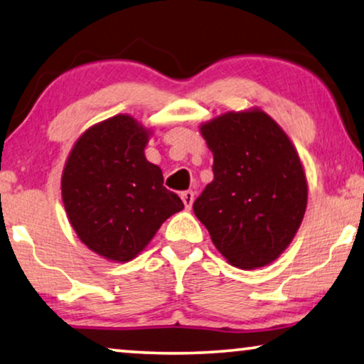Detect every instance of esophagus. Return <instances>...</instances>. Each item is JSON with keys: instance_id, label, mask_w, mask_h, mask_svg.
Returning a JSON list of instances; mask_svg holds the SVG:
<instances>
[{"instance_id": "esophagus-1", "label": "esophagus", "mask_w": 364, "mask_h": 364, "mask_svg": "<svg viewBox=\"0 0 364 364\" xmlns=\"http://www.w3.org/2000/svg\"><path fill=\"white\" fill-rule=\"evenodd\" d=\"M181 198H182L183 205H186V208H187V210H191V208H192V203H193V198H196V193H193L192 191L182 192V196H181Z\"/></svg>"}]
</instances>
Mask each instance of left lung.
I'll list each match as a JSON object with an SVG mask.
<instances>
[{"instance_id": "left-lung-1", "label": "left lung", "mask_w": 364, "mask_h": 364, "mask_svg": "<svg viewBox=\"0 0 364 364\" xmlns=\"http://www.w3.org/2000/svg\"><path fill=\"white\" fill-rule=\"evenodd\" d=\"M198 129L213 154V181L193 213L230 265H270L306 210L308 181L295 146L260 107L223 112Z\"/></svg>"}]
</instances>
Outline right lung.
Segmentation results:
<instances>
[{
    "instance_id": "obj_1",
    "label": "right lung",
    "mask_w": 364,
    "mask_h": 364,
    "mask_svg": "<svg viewBox=\"0 0 364 364\" xmlns=\"http://www.w3.org/2000/svg\"><path fill=\"white\" fill-rule=\"evenodd\" d=\"M152 129L117 114L86 129L69 152L61 196L69 223L89 250L109 262L136 258L168 217L181 212L161 167L144 154Z\"/></svg>"
}]
</instances>
